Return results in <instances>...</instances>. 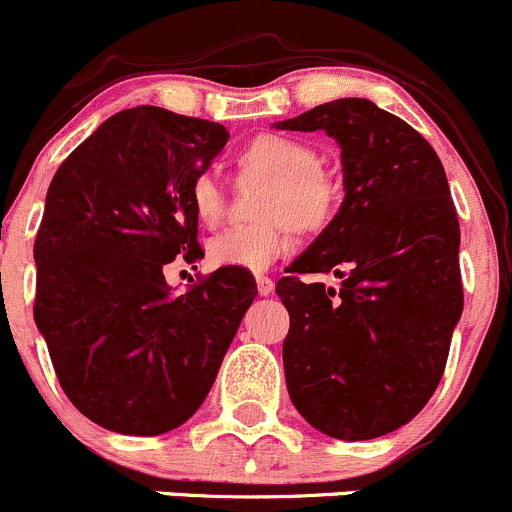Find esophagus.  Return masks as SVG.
Here are the masks:
<instances>
[{"mask_svg": "<svg viewBox=\"0 0 512 512\" xmlns=\"http://www.w3.org/2000/svg\"><path fill=\"white\" fill-rule=\"evenodd\" d=\"M256 288H258V293H261V296H271V293H273V278H268V276H263V273H258V276H256Z\"/></svg>", "mask_w": 512, "mask_h": 512, "instance_id": "1", "label": "esophagus"}]
</instances>
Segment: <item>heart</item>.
<instances>
[{
	"mask_svg": "<svg viewBox=\"0 0 512 512\" xmlns=\"http://www.w3.org/2000/svg\"><path fill=\"white\" fill-rule=\"evenodd\" d=\"M244 174L261 176L268 189L258 199V224L229 229L206 244L214 268L266 271L291 249V226L301 234H321L336 219L341 189L311 144L278 134H261L239 154ZM189 204L201 226H216L224 209V191L211 174L191 181Z\"/></svg>",
	"mask_w": 512,
	"mask_h": 512,
	"instance_id": "1",
	"label": "heart"
}]
</instances>
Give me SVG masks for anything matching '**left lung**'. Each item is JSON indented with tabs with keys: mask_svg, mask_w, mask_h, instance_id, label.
Instances as JSON below:
<instances>
[{
	"mask_svg": "<svg viewBox=\"0 0 512 512\" xmlns=\"http://www.w3.org/2000/svg\"><path fill=\"white\" fill-rule=\"evenodd\" d=\"M276 129L333 136L346 189L336 219L276 283L291 316L288 396L331 438H378L430 401L463 313L445 169L411 124L368 99L328 101ZM301 272H331L339 286Z\"/></svg>",
	"mask_w": 512,
	"mask_h": 512,
	"instance_id": "obj_1",
	"label": "left lung"
}]
</instances>
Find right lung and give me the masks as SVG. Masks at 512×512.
Segmentation results:
<instances>
[{
	"mask_svg": "<svg viewBox=\"0 0 512 512\" xmlns=\"http://www.w3.org/2000/svg\"><path fill=\"white\" fill-rule=\"evenodd\" d=\"M229 141L159 106L106 119L54 174L34 241V321L69 401L126 435L189 421L216 381L256 281L219 268L174 296L164 266L204 256L191 181Z\"/></svg>",
	"mask_w": 512,
	"mask_h": 512,
	"instance_id": "right-lung-1",
	"label": "right lung"
}]
</instances>
